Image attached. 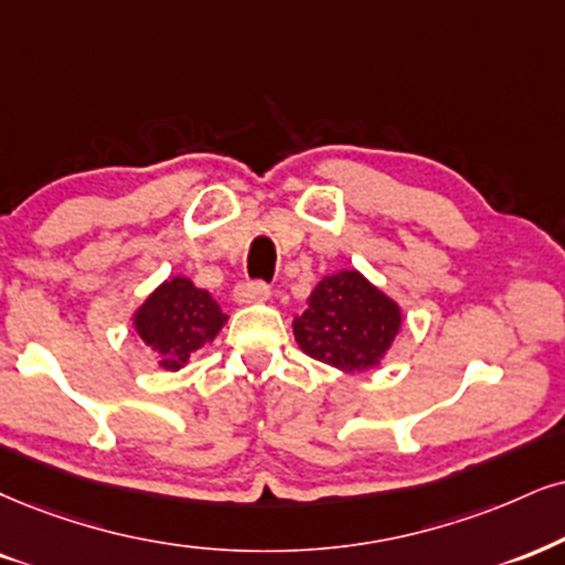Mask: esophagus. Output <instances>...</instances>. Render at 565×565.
Masks as SVG:
<instances>
[{"label":"esophagus","instance_id":"obj_1","mask_svg":"<svg viewBox=\"0 0 565 565\" xmlns=\"http://www.w3.org/2000/svg\"><path fill=\"white\" fill-rule=\"evenodd\" d=\"M269 285L262 282V280H250V282H241L238 288H235V298H238L241 303H254V301H267L269 298Z\"/></svg>","mask_w":565,"mask_h":565}]
</instances>
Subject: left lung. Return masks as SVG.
Here are the masks:
<instances>
[{
	"label": "left lung",
	"instance_id": "obj_1",
	"mask_svg": "<svg viewBox=\"0 0 565 565\" xmlns=\"http://www.w3.org/2000/svg\"><path fill=\"white\" fill-rule=\"evenodd\" d=\"M398 330V306L353 269L324 277L294 322L301 351L343 372L380 364Z\"/></svg>",
	"mask_w": 565,
	"mask_h": 565
}]
</instances>
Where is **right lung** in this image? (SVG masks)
<instances>
[{"label":"right lung","instance_id":"obj_1","mask_svg":"<svg viewBox=\"0 0 565 565\" xmlns=\"http://www.w3.org/2000/svg\"><path fill=\"white\" fill-rule=\"evenodd\" d=\"M227 317L206 290L172 277L136 311V330L162 356L164 369H180L201 345L212 343Z\"/></svg>","mask_w":565,"mask_h":565}]
</instances>
